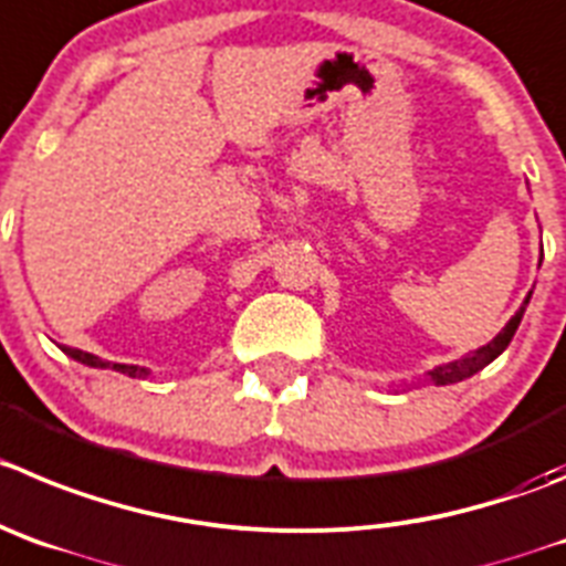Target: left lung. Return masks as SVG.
Here are the masks:
<instances>
[{"instance_id": "obj_1", "label": "left lung", "mask_w": 566, "mask_h": 566, "mask_svg": "<svg viewBox=\"0 0 566 566\" xmlns=\"http://www.w3.org/2000/svg\"><path fill=\"white\" fill-rule=\"evenodd\" d=\"M527 298H531V295H527ZM527 298H525V304H527ZM525 304H522L520 313H516L514 318H511L509 324H505V329L500 332V335L494 337V340L485 343L483 348H478V352H472V355L461 357V360L447 363V366H438L436 371H430V377H427V382H436V385H452V382H461V379L472 377V374H478L480 368L489 366L491 360H497V357L503 355L505 348H509L511 337H514L516 326H520L522 315H525Z\"/></svg>"}]
</instances>
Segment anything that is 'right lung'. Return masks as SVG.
<instances>
[{
  "label": "right lung",
  "mask_w": 566,
  "mask_h": 566,
  "mask_svg": "<svg viewBox=\"0 0 566 566\" xmlns=\"http://www.w3.org/2000/svg\"><path fill=\"white\" fill-rule=\"evenodd\" d=\"M63 352H66L69 357H72V360H77V363H83V366H92V368H108V363L105 360H99V357H94V355H88V352H81V348H69V346H63ZM114 371H119V374H128V377H145V368H139V366H123V363H114Z\"/></svg>",
  "instance_id": "add662e5"
}]
</instances>
